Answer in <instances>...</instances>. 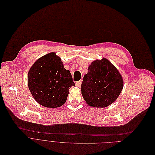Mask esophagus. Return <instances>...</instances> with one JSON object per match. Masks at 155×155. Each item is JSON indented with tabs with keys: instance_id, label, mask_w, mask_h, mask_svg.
<instances>
[{
	"instance_id": "1",
	"label": "esophagus",
	"mask_w": 155,
	"mask_h": 155,
	"mask_svg": "<svg viewBox=\"0 0 155 155\" xmlns=\"http://www.w3.org/2000/svg\"><path fill=\"white\" fill-rule=\"evenodd\" d=\"M81 83H82V81H77L76 83V84L78 87H80L81 84Z\"/></svg>"
}]
</instances>
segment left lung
<instances>
[{
  "instance_id": "obj_1",
  "label": "left lung",
  "mask_w": 155,
  "mask_h": 155,
  "mask_svg": "<svg viewBox=\"0 0 155 155\" xmlns=\"http://www.w3.org/2000/svg\"><path fill=\"white\" fill-rule=\"evenodd\" d=\"M119 72L106 58L94 61L88 68L81 84V93L91 107L104 108L114 103L123 88Z\"/></svg>"
}]
</instances>
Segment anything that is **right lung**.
<instances>
[{
  "label": "right lung",
  "instance_id": "obj_1",
  "mask_svg": "<svg viewBox=\"0 0 155 155\" xmlns=\"http://www.w3.org/2000/svg\"><path fill=\"white\" fill-rule=\"evenodd\" d=\"M28 83L35 100L48 108L64 105L69 90L75 86L70 71L64 68L55 53L47 54L35 62L29 71Z\"/></svg>",
  "mask_w": 155,
  "mask_h": 155
}]
</instances>
